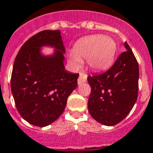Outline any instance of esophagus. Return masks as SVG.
<instances>
[{"label":"esophagus","mask_w":153,"mask_h":153,"mask_svg":"<svg viewBox=\"0 0 153 153\" xmlns=\"http://www.w3.org/2000/svg\"><path fill=\"white\" fill-rule=\"evenodd\" d=\"M86 80H87V74L85 73H80L79 74V79H78V84H81L82 83H84V82H86Z\"/></svg>","instance_id":"34e87169"}]
</instances>
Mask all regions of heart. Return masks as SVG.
I'll return each instance as SVG.
<instances>
[{"label": "heart", "mask_w": 153, "mask_h": 153, "mask_svg": "<svg viewBox=\"0 0 153 153\" xmlns=\"http://www.w3.org/2000/svg\"><path fill=\"white\" fill-rule=\"evenodd\" d=\"M117 45L114 39L102 35H94L80 39L69 53L68 62L74 69H79L83 60L87 59L88 67L99 71L108 68L114 62Z\"/></svg>", "instance_id": "b5f03b06"}]
</instances>
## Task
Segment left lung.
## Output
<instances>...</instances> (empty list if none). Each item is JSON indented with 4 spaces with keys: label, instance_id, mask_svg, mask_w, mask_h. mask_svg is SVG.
Here are the masks:
<instances>
[{
    "label": "left lung",
    "instance_id": "8db88e82",
    "mask_svg": "<svg viewBox=\"0 0 153 153\" xmlns=\"http://www.w3.org/2000/svg\"><path fill=\"white\" fill-rule=\"evenodd\" d=\"M125 51L108 70L88 77L91 86L88 108L94 119L106 126L123 120L137 99L139 69L131 48Z\"/></svg>",
    "mask_w": 153,
    "mask_h": 153
}]
</instances>
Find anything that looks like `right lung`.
<instances>
[{
    "mask_svg": "<svg viewBox=\"0 0 153 153\" xmlns=\"http://www.w3.org/2000/svg\"><path fill=\"white\" fill-rule=\"evenodd\" d=\"M60 30H43L25 41L17 54L11 74L10 88L16 106L29 123L45 127L58 118L67 99L76 88L79 74L67 71L65 48ZM55 49L51 55L43 47Z\"/></svg>",
    "mask_w": 153,
    "mask_h": 153,
    "instance_id": "obj_1",
    "label": "right lung"
}]
</instances>
